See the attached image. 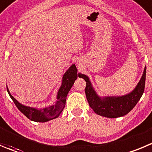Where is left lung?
Instances as JSON below:
<instances>
[{
  "label": "left lung",
  "instance_id": "1",
  "mask_svg": "<svg viewBox=\"0 0 152 152\" xmlns=\"http://www.w3.org/2000/svg\"><path fill=\"white\" fill-rule=\"evenodd\" d=\"M146 67L134 90L120 96H99L92 86L87 75L79 73V77L84 79L86 99L89 106L98 115L107 118H118L128 114L140 101L145 89Z\"/></svg>",
  "mask_w": 152,
  "mask_h": 152
}]
</instances>
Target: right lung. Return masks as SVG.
<instances>
[{
  "label": "right lung",
  "instance_id": "right-lung-1",
  "mask_svg": "<svg viewBox=\"0 0 152 152\" xmlns=\"http://www.w3.org/2000/svg\"><path fill=\"white\" fill-rule=\"evenodd\" d=\"M77 69L75 64H72L65 72L62 79V84L57 92V102L52 105H49L47 107L42 109L31 107L29 106L21 104L10 94V90L7 86V92L12 99L15 106L18 109L31 121L37 122H46L56 118L60 115L65 107L66 102V97L68 93L73 86L75 80L77 78Z\"/></svg>",
  "mask_w": 152,
  "mask_h": 152
}]
</instances>
